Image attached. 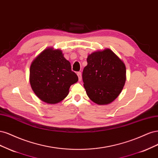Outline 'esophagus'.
<instances>
[{
	"mask_svg": "<svg viewBox=\"0 0 158 158\" xmlns=\"http://www.w3.org/2000/svg\"><path fill=\"white\" fill-rule=\"evenodd\" d=\"M77 75L78 76V78H79V81H81V79H82V75H81V72H78L77 73Z\"/></svg>",
	"mask_w": 158,
	"mask_h": 158,
	"instance_id": "esophagus-1",
	"label": "esophagus"
}]
</instances>
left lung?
Returning <instances> with one entry per match:
<instances>
[{
  "instance_id": "8db88e82",
  "label": "left lung",
  "mask_w": 158,
  "mask_h": 158,
  "mask_svg": "<svg viewBox=\"0 0 158 158\" xmlns=\"http://www.w3.org/2000/svg\"><path fill=\"white\" fill-rule=\"evenodd\" d=\"M87 65L83 72L84 87L94 102L108 104L121 93L126 81L124 63L111 51L93 52L88 56Z\"/></svg>"
}]
</instances>
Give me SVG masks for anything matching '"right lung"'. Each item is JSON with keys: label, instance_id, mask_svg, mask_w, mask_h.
I'll list each match as a JSON object with an SVG mask.
<instances>
[{"label": "right lung", "instance_id": "add662e5", "mask_svg": "<svg viewBox=\"0 0 158 158\" xmlns=\"http://www.w3.org/2000/svg\"><path fill=\"white\" fill-rule=\"evenodd\" d=\"M78 77L60 50L47 48L40 53L30 67L29 81L34 93L44 102L56 104L64 100L70 86Z\"/></svg>", "mask_w": 158, "mask_h": 158}]
</instances>
